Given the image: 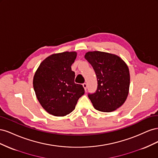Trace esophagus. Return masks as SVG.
Listing matches in <instances>:
<instances>
[{
  "instance_id": "esophagus-1",
  "label": "esophagus",
  "mask_w": 158,
  "mask_h": 158,
  "mask_svg": "<svg viewBox=\"0 0 158 158\" xmlns=\"http://www.w3.org/2000/svg\"><path fill=\"white\" fill-rule=\"evenodd\" d=\"M82 85H83V87H84V89L86 91V89H87V87H88V85H87V84L86 83H84L83 84H82Z\"/></svg>"
}]
</instances>
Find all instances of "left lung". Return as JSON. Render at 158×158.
Segmentation results:
<instances>
[{
	"mask_svg": "<svg viewBox=\"0 0 158 158\" xmlns=\"http://www.w3.org/2000/svg\"><path fill=\"white\" fill-rule=\"evenodd\" d=\"M85 59L97 76L98 88L88 98L95 109L111 112L120 107L127 98L130 73L127 64L117 55L102 51H89Z\"/></svg>",
	"mask_w": 158,
	"mask_h": 158,
	"instance_id": "8db88e82",
	"label": "left lung"
}]
</instances>
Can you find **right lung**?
Returning a JSON list of instances; mask_svg holds the SVG:
<instances>
[{
	"instance_id": "add662e5",
	"label": "right lung",
	"mask_w": 158,
	"mask_h": 158,
	"mask_svg": "<svg viewBox=\"0 0 158 158\" xmlns=\"http://www.w3.org/2000/svg\"><path fill=\"white\" fill-rule=\"evenodd\" d=\"M77 53L63 52L46 58L36 70L33 85L38 101L46 111L63 117L75 109L78 99L84 94L82 85L74 82L71 66Z\"/></svg>"
}]
</instances>
